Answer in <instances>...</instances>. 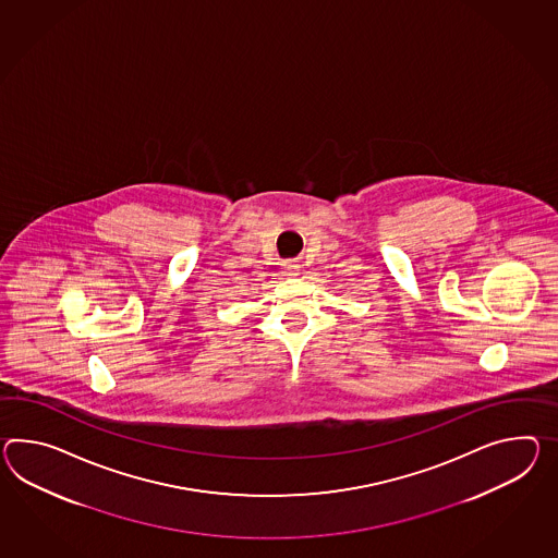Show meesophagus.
Wrapping results in <instances>:
<instances>
[{"label":"esophagus","mask_w":558,"mask_h":558,"mask_svg":"<svg viewBox=\"0 0 558 558\" xmlns=\"http://www.w3.org/2000/svg\"><path fill=\"white\" fill-rule=\"evenodd\" d=\"M282 270H284V276H299L300 266L299 264H294V262H284V266H282Z\"/></svg>","instance_id":"34e87169"}]
</instances>
